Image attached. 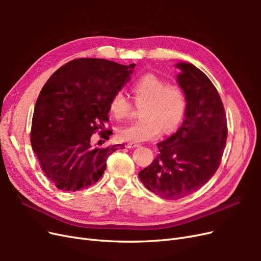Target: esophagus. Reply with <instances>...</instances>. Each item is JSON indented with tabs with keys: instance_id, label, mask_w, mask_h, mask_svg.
Here are the masks:
<instances>
[{
	"instance_id": "34e87169",
	"label": "esophagus",
	"mask_w": 261,
	"mask_h": 261,
	"mask_svg": "<svg viewBox=\"0 0 261 261\" xmlns=\"http://www.w3.org/2000/svg\"><path fill=\"white\" fill-rule=\"evenodd\" d=\"M140 144H137V143H128L127 144V147L128 148H136V147H139Z\"/></svg>"
}]
</instances>
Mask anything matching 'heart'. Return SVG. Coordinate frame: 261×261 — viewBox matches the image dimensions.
<instances>
[{"instance_id": "obj_1", "label": "heart", "mask_w": 261, "mask_h": 261, "mask_svg": "<svg viewBox=\"0 0 261 261\" xmlns=\"http://www.w3.org/2000/svg\"><path fill=\"white\" fill-rule=\"evenodd\" d=\"M132 92L137 106L141 107L143 120L125 125L117 130L122 141L143 143L152 140L161 132L168 134L174 130L181 122L186 111L187 98L183 87L178 84H168L154 74H146L133 84ZM110 112L123 120L132 112V102L122 91L113 94L110 101Z\"/></svg>"}]
</instances>
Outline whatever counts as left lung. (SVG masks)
Segmentation results:
<instances>
[{"mask_svg":"<svg viewBox=\"0 0 261 261\" xmlns=\"http://www.w3.org/2000/svg\"><path fill=\"white\" fill-rule=\"evenodd\" d=\"M177 67L187 98L186 117L175 134L156 144L160 153L139 172L146 188L167 200L184 198L207 183L219 168L227 138L226 114L216 87L193 64Z\"/></svg>","mask_w":261,"mask_h":261,"instance_id":"left-lung-1","label":"left lung"}]
</instances>
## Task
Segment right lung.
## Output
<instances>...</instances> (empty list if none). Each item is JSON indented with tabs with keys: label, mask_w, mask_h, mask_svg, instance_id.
Segmentation results:
<instances>
[{
	"label": "right lung",
	"mask_w": 261,
	"mask_h": 261,
	"mask_svg": "<svg viewBox=\"0 0 261 261\" xmlns=\"http://www.w3.org/2000/svg\"><path fill=\"white\" fill-rule=\"evenodd\" d=\"M134 67L81 58L61 66L42 87L30 141L41 170L59 189L81 191L103 174L108 156L120 145L92 148L90 138L96 133L103 139L112 135L105 130L110 101L129 81Z\"/></svg>",
	"instance_id": "1"
}]
</instances>
